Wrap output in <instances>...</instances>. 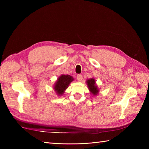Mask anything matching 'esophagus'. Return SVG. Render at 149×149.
<instances>
[{"label":"esophagus","mask_w":149,"mask_h":149,"mask_svg":"<svg viewBox=\"0 0 149 149\" xmlns=\"http://www.w3.org/2000/svg\"><path fill=\"white\" fill-rule=\"evenodd\" d=\"M77 79L78 81L81 82V81H82V80H83V76H82L81 75H77Z\"/></svg>","instance_id":"obj_1"}]
</instances>
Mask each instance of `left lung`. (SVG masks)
Wrapping results in <instances>:
<instances>
[{"instance_id":"obj_1","label":"left lung","mask_w":149,"mask_h":149,"mask_svg":"<svg viewBox=\"0 0 149 149\" xmlns=\"http://www.w3.org/2000/svg\"><path fill=\"white\" fill-rule=\"evenodd\" d=\"M86 83L90 93L94 96L97 95L99 92V90L98 89V87L96 86L95 80L93 78H91L90 79H88L86 81Z\"/></svg>"}]
</instances>
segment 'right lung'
I'll list each match as a JSON object with an SVG mask.
<instances>
[{"instance_id": "obj_1", "label": "right lung", "mask_w": 149, "mask_h": 149, "mask_svg": "<svg viewBox=\"0 0 149 149\" xmlns=\"http://www.w3.org/2000/svg\"><path fill=\"white\" fill-rule=\"evenodd\" d=\"M73 81H74V78L70 75H61L55 83L54 89L59 96L62 95L64 93L65 90L68 88V85Z\"/></svg>"}]
</instances>
